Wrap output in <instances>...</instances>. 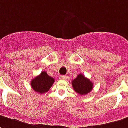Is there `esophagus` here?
<instances>
[{"instance_id":"1","label":"esophagus","mask_w":128,"mask_h":128,"mask_svg":"<svg viewBox=\"0 0 128 128\" xmlns=\"http://www.w3.org/2000/svg\"><path fill=\"white\" fill-rule=\"evenodd\" d=\"M67 78L66 76H65V75H61V76H60V78L62 79V80H66Z\"/></svg>"}]
</instances>
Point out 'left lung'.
Masks as SVG:
<instances>
[{
  "mask_svg": "<svg viewBox=\"0 0 128 128\" xmlns=\"http://www.w3.org/2000/svg\"><path fill=\"white\" fill-rule=\"evenodd\" d=\"M74 90L80 95H86L93 89V83L82 74H79L72 81Z\"/></svg>",
  "mask_w": 128,
  "mask_h": 128,
  "instance_id": "obj_1",
  "label": "left lung"
}]
</instances>
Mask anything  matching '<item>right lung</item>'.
<instances>
[{"instance_id":"1","label":"right lung","mask_w":128,"mask_h":128,"mask_svg":"<svg viewBox=\"0 0 128 128\" xmlns=\"http://www.w3.org/2000/svg\"><path fill=\"white\" fill-rule=\"evenodd\" d=\"M54 81V78L49 76L46 72L42 71L39 75L33 78L30 85L33 90L41 94L50 90Z\"/></svg>"}]
</instances>
